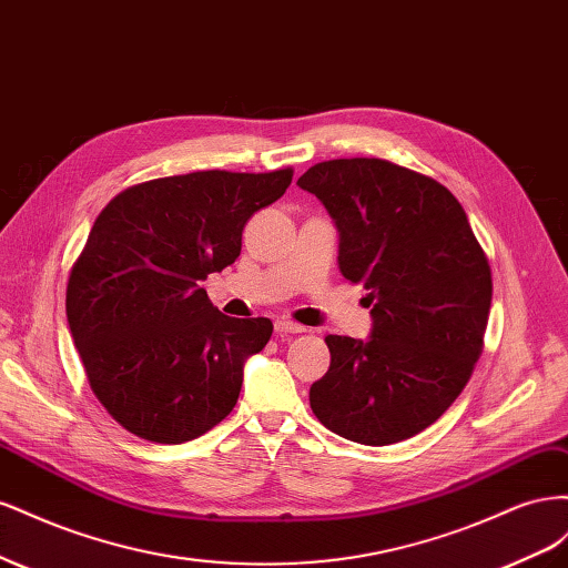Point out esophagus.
I'll list each match as a JSON object with an SVG mask.
<instances>
[{
    "label": "esophagus",
    "instance_id": "esophagus-1",
    "mask_svg": "<svg viewBox=\"0 0 568 568\" xmlns=\"http://www.w3.org/2000/svg\"><path fill=\"white\" fill-rule=\"evenodd\" d=\"M274 332L277 334H303L305 326L291 322V320H277L274 322Z\"/></svg>",
    "mask_w": 568,
    "mask_h": 568
}]
</instances>
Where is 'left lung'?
I'll return each instance as SVG.
<instances>
[{"label": "left lung", "instance_id": "8db88e82", "mask_svg": "<svg viewBox=\"0 0 568 568\" xmlns=\"http://www.w3.org/2000/svg\"><path fill=\"white\" fill-rule=\"evenodd\" d=\"M338 232V270L369 288L367 341L329 334L332 365L311 386L329 432L390 445L432 426L484 351L493 280L459 201L382 159H336L296 182Z\"/></svg>", "mask_w": 568, "mask_h": 568}]
</instances>
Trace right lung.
Instances as JSON below:
<instances>
[{
    "instance_id": "1",
    "label": "right lung",
    "mask_w": 568,
    "mask_h": 568,
    "mask_svg": "<svg viewBox=\"0 0 568 568\" xmlns=\"http://www.w3.org/2000/svg\"><path fill=\"white\" fill-rule=\"evenodd\" d=\"M291 178V168L161 178L120 192L94 220L65 315L94 395L130 434L178 445L236 405L272 322L222 315L201 282L236 261L248 217Z\"/></svg>"
}]
</instances>
